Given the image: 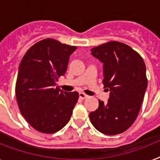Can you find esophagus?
I'll return each instance as SVG.
<instances>
[{
	"label": "esophagus",
	"mask_w": 160,
	"mask_h": 160,
	"mask_svg": "<svg viewBox=\"0 0 160 160\" xmlns=\"http://www.w3.org/2000/svg\"><path fill=\"white\" fill-rule=\"evenodd\" d=\"M79 96H80V98H82V99H84V98H88V95L87 94H85V93H84V92H79Z\"/></svg>",
	"instance_id": "obj_1"
}]
</instances>
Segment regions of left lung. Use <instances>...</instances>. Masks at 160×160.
<instances>
[{
	"label": "left lung",
	"mask_w": 160,
	"mask_h": 160,
	"mask_svg": "<svg viewBox=\"0 0 160 160\" xmlns=\"http://www.w3.org/2000/svg\"><path fill=\"white\" fill-rule=\"evenodd\" d=\"M103 63L104 88L110 90L107 103L89 113L95 128L106 135H116L132 125L140 111L147 88L146 65L140 54L128 45L110 41L91 49Z\"/></svg>",
	"instance_id": "1"
}]
</instances>
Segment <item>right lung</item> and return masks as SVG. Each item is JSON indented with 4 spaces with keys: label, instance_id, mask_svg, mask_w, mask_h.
Masks as SVG:
<instances>
[{
    "label": "right lung",
    "instance_id": "right-lung-1",
    "mask_svg": "<svg viewBox=\"0 0 160 160\" xmlns=\"http://www.w3.org/2000/svg\"><path fill=\"white\" fill-rule=\"evenodd\" d=\"M76 49V46L45 39L32 45L20 62L16 98L22 116L39 132H58L71 119L79 93L55 86Z\"/></svg>",
    "mask_w": 160,
    "mask_h": 160
}]
</instances>
